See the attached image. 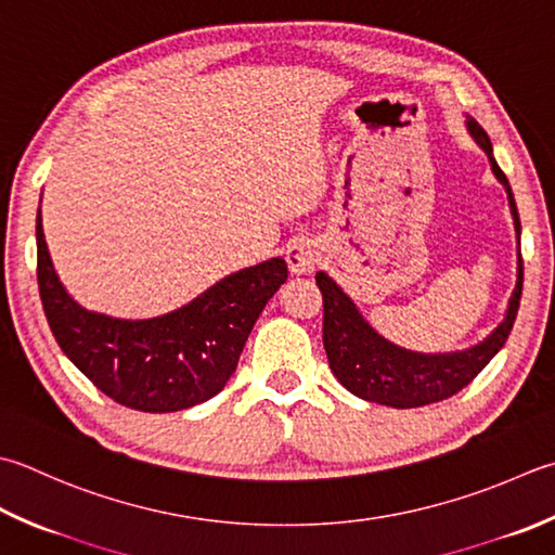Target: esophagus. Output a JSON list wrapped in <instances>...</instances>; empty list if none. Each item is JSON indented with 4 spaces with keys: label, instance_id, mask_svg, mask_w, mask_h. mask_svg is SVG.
<instances>
[{
    "label": "esophagus",
    "instance_id": "34e87169",
    "mask_svg": "<svg viewBox=\"0 0 555 555\" xmlns=\"http://www.w3.org/2000/svg\"><path fill=\"white\" fill-rule=\"evenodd\" d=\"M320 259V245L310 237H296L286 249V262L293 274H310Z\"/></svg>",
    "mask_w": 555,
    "mask_h": 555
}]
</instances>
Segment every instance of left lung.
Listing matches in <instances>:
<instances>
[{
  "label": "left lung",
  "instance_id": "obj_1",
  "mask_svg": "<svg viewBox=\"0 0 555 555\" xmlns=\"http://www.w3.org/2000/svg\"><path fill=\"white\" fill-rule=\"evenodd\" d=\"M466 129H469L476 144L486 151L488 160H491L493 176L503 182L519 243L522 225H519L517 204L505 172L493 158L491 139H488L483 127L476 122L474 117H466ZM314 281H318V286L322 291V341L334 377L339 379L351 395L365 401H375V404H385L392 409H414L436 404V401L457 395L460 389L469 385L472 379L491 363V358L503 349L517 318L519 298H522L525 267L522 255H519L517 284L513 296H509L505 320L498 324L481 344L454 353H416L401 349V346L387 341L385 336H379L371 324L365 322L363 314L358 312L356 302L336 286V281L332 276L324 274V271H318Z\"/></svg>",
  "mask_w": 555,
  "mask_h": 555
}]
</instances>
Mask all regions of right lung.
Segmentation results:
<instances>
[{
  "label": "right lung",
  "instance_id": "1",
  "mask_svg": "<svg viewBox=\"0 0 555 555\" xmlns=\"http://www.w3.org/2000/svg\"><path fill=\"white\" fill-rule=\"evenodd\" d=\"M38 288L64 356L117 404L168 414L225 387L259 312L288 279L281 257L247 267L188 306L151 320H119L81 308L52 267L38 209Z\"/></svg>",
  "mask_w": 555,
  "mask_h": 555
}]
</instances>
